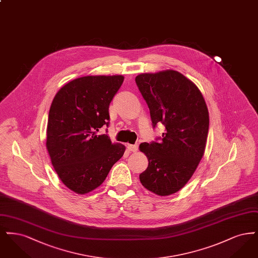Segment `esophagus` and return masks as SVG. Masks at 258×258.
<instances>
[{"mask_svg": "<svg viewBox=\"0 0 258 258\" xmlns=\"http://www.w3.org/2000/svg\"><path fill=\"white\" fill-rule=\"evenodd\" d=\"M126 148H127V150L131 151V152H137L138 145H136V144H135V145H134V144H127Z\"/></svg>", "mask_w": 258, "mask_h": 258, "instance_id": "esophagus-1", "label": "esophagus"}]
</instances>
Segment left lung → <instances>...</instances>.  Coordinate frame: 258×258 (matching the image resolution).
Wrapping results in <instances>:
<instances>
[{
    "label": "left lung",
    "mask_w": 258,
    "mask_h": 258,
    "mask_svg": "<svg viewBox=\"0 0 258 258\" xmlns=\"http://www.w3.org/2000/svg\"><path fill=\"white\" fill-rule=\"evenodd\" d=\"M135 82L147 102L153 126H165L159 142L140 144L149 164L139 179L148 190L170 196L188 182L204 155L208 108L197 85L176 71L139 74Z\"/></svg>",
    "instance_id": "8db88e82"
}]
</instances>
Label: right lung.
Listing matches in <instances>:
<instances>
[{
  "label": "right lung",
  "instance_id": "right-lung-1",
  "mask_svg": "<svg viewBox=\"0 0 258 258\" xmlns=\"http://www.w3.org/2000/svg\"><path fill=\"white\" fill-rule=\"evenodd\" d=\"M122 75L76 78L61 87L50 106L46 148L62 184L85 195L103 183L125 147L107 135L109 104L122 86Z\"/></svg>",
  "mask_w": 258,
  "mask_h": 258
}]
</instances>
